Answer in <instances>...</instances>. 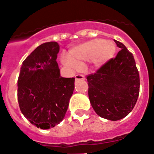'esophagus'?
<instances>
[{
    "instance_id": "obj_1",
    "label": "esophagus",
    "mask_w": 154,
    "mask_h": 154,
    "mask_svg": "<svg viewBox=\"0 0 154 154\" xmlns=\"http://www.w3.org/2000/svg\"><path fill=\"white\" fill-rule=\"evenodd\" d=\"M78 80H85V76L83 75H80V74H78L75 75V81Z\"/></svg>"
}]
</instances>
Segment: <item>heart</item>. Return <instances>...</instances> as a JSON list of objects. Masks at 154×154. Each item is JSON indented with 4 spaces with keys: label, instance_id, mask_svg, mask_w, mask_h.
Instances as JSON below:
<instances>
[{
    "label": "heart",
    "instance_id": "obj_1",
    "mask_svg": "<svg viewBox=\"0 0 154 154\" xmlns=\"http://www.w3.org/2000/svg\"><path fill=\"white\" fill-rule=\"evenodd\" d=\"M116 50L113 41L94 39L72 48L62 62L66 67L75 69L81 62L89 60L93 67L100 68L113 58Z\"/></svg>",
    "mask_w": 154,
    "mask_h": 154
}]
</instances>
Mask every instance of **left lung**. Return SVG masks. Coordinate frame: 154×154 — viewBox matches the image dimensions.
<instances>
[{"instance_id":"1","label":"left lung","mask_w":154,"mask_h":154,"mask_svg":"<svg viewBox=\"0 0 154 154\" xmlns=\"http://www.w3.org/2000/svg\"><path fill=\"white\" fill-rule=\"evenodd\" d=\"M121 51L115 58L87 76L88 97L101 118L118 121L133 109L139 94L140 79L133 55L125 45L114 39Z\"/></svg>"}]
</instances>
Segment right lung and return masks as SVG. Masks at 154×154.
I'll return each mask as SVG.
<instances>
[{
    "mask_svg": "<svg viewBox=\"0 0 154 154\" xmlns=\"http://www.w3.org/2000/svg\"><path fill=\"white\" fill-rule=\"evenodd\" d=\"M57 42L39 45L23 61L18 79V102L24 116L48 129L64 118L75 88V78L60 76Z\"/></svg>",
    "mask_w": 154,
    "mask_h": 154,
    "instance_id": "1",
    "label": "right lung"
}]
</instances>
